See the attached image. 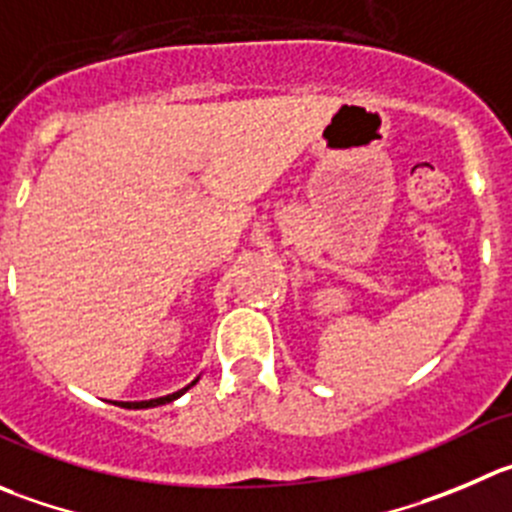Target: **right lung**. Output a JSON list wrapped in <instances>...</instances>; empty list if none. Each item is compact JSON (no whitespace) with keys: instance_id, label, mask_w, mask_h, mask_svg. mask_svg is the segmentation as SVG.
<instances>
[{"instance_id":"add662e5","label":"right lung","mask_w":512,"mask_h":512,"mask_svg":"<svg viewBox=\"0 0 512 512\" xmlns=\"http://www.w3.org/2000/svg\"><path fill=\"white\" fill-rule=\"evenodd\" d=\"M198 379H193L191 384H188V387H183L180 389V392H173V394H168V397H158V399H148V402H123V405L120 407H128V410H148V407H158V405H165V402H173V399H178L180 394L186 392V389H191L193 384H196Z\"/></svg>"}]
</instances>
